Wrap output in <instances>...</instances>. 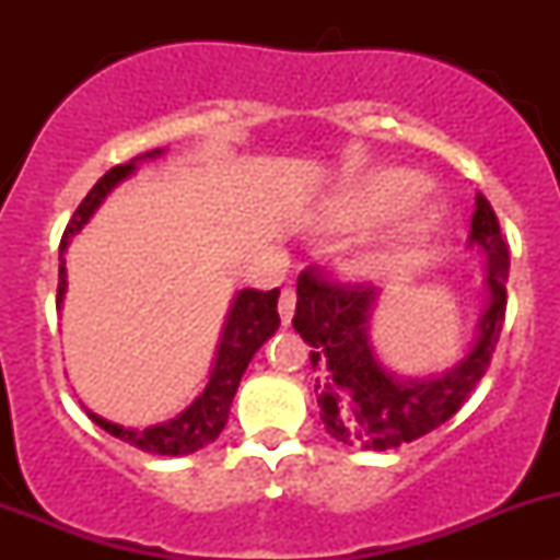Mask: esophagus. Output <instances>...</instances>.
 <instances>
[{"mask_svg":"<svg viewBox=\"0 0 560 560\" xmlns=\"http://www.w3.org/2000/svg\"><path fill=\"white\" fill-rule=\"evenodd\" d=\"M295 303H298L295 290H290V287H287V290L281 292V298H279V316H281V325H290V322H292V314H295Z\"/></svg>","mask_w":560,"mask_h":560,"instance_id":"34e87169","label":"esophagus"}]
</instances>
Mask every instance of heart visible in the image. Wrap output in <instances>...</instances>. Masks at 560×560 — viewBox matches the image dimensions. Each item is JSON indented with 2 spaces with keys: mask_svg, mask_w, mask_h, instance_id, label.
<instances>
[{
  "mask_svg": "<svg viewBox=\"0 0 560 560\" xmlns=\"http://www.w3.org/2000/svg\"><path fill=\"white\" fill-rule=\"evenodd\" d=\"M428 186H431V180L425 175L406 171V167L374 171L343 186L327 202V217L341 230L380 228V224L389 222L398 212L420 200L428 191ZM442 219V208L433 206V202L410 208L404 218L395 220L380 238L371 241L358 254L354 268L365 276L385 273L393 265L404 262L411 252L425 246L439 233Z\"/></svg>",
  "mask_w": 560,
  "mask_h": 560,
  "instance_id": "b5f03b06",
  "label": "heart"
}]
</instances>
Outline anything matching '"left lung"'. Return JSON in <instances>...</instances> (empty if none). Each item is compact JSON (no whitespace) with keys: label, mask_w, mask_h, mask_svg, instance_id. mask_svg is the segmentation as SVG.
<instances>
[{"label":"left lung","mask_w":560,"mask_h":560,"mask_svg":"<svg viewBox=\"0 0 560 560\" xmlns=\"http://www.w3.org/2000/svg\"><path fill=\"white\" fill-rule=\"evenodd\" d=\"M468 248L485 257V308L477 336L453 369L404 376L389 371L371 341V314L382 292L336 287L303 270L292 327L312 347L316 404L325 431L347 447L393 450L425 436L460 409L488 371L506 312L510 248L493 208L477 195Z\"/></svg>","instance_id":"1"}]
</instances>
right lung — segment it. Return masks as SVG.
I'll return each mask as SVG.
<instances>
[{"instance_id":"obj_1","label":"right lung","mask_w":560,"mask_h":560,"mask_svg":"<svg viewBox=\"0 0 560 560\" xmlns=\"http://www.w3.org/2000/svg\"><path fill=\"white\" fill-rule=\"evenodd\" d=\"M162 154H165V149H154L135 156L127 165H116L94 184V189L89 191L86 197H83V202L78 206L70 224H67L59 244V295H56V308H59V312L67 292L65 252L70 248L72 238L86 228L89 219H92L94 213H97V208L105 202V197L110 195L121 180H127L129 175L138 171V162L156 160V156ZM276 303H279V290H241L238 295L233 298L228 319H224L222 336H219L217 358H213L208 385L202 387V393L197 395L180 415H175L173 420L156 422V425L149 428H124L118 425V422H110L105 420V417L94 415L92 409H86L89 417H92L103 431L110 433V436L121 439V442L132 444V447L151 455H191L197 453V450L208 447L211 442H217L222 428L228 425L235 389H238L241 376H244L248 363H252L254 352L279 330L281 319Z\"/></svg>"}]
</instances>
